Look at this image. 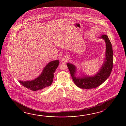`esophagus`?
<instances>
[{"label":"esophagus","instance_id":"obj_1","mask_svg":"<svg viewBox=\"0 0 126 126\" xmlns=\"http://www.w3.org/2000/svg\"><path fill=\"white\" fill-rule=\"evenodd\" d=\"M68 59V57L67 56H65L62 58V60L63 61H67Z\"/></svg>","mask_w":126,"mask_h":126}]
</instances>
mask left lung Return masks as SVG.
<instances>
[{
	"label": "left lung",
	"instance_id": "left-lung-1",
	"mask_svg": "<svg viewBox=\"0 0 126 126\" xmlns=\"http://www.w3.org/2000/svg\"><path fill=\"white\" fill-rule=\"evenodd\" d=\"M104 39L106 43V59L104 64L99 72L94 77H85L77 78L75 77L76 67L71 63H67L71 75L76 85L78 87L85 89L96 88L101 85L110 76L113 67L112 46L107 35H103L100 37Z\"/></svg>",
	"mask_w": 126,
	"mask_h": 126
}]
</instances>
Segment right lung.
<instances>
[{
	"mask_svg": "<svg viewBox=\"0 0 126 126\" xmlns=\"http://www.w3.org/2000/svg\"><path fill=\"white\" fill-rule=\"evenodd\" d=\"M59 60L49 62L43 70L41 74L34 80L19 81L22 86L33 91H36L46 89L51 86L53 82L54 73L59 66Z\"/></svg>",
	"mask_w": 126,
	"mask_h": 126,
	"instance_id": "right-lung-1",
	"label": "right lung"
}]
</instances>
